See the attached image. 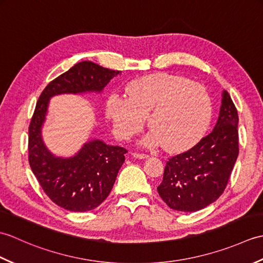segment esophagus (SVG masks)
Wrapping results in <instances>:
<instances>
[{"label":"esophagus","instance_id":"esophagus-1","mask_svg":"<svg viewBox=\"0 0 263 263\" xmlns=\"http://www.w3.org/2000/svg\"><path fill=\"white\" fill-rule=\"evenodd\" d=\"M132 156H133V157H136V158H139V159H144V158L149 157L147 154H141V153H133Z\"/></svg>","mask_w":263,"mask_h":263}]
</instances>
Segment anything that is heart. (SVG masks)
<instances>
[{
	"label": "heart",
	"mask_w": 263,
	"mask_h": 263,
	"mask_svg": "<svg viewBox=\"0 0 263 263\" xmlns=\"http://www.w3.org/2000/svg\"><path fill=\"white\" fill-rule=\"evenodd\" d=\"M106 114L121 139L140 132L148 116L153 130L144 142L163 144L176 153L202 138L211 120L212 105L208 92L198 83L181 76L157 73L128 82L125 95L111 93Z\"/></svg>",
	"instance_id": "b5f03b06"
}]
</instances>
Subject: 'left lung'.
Masks as SVG:
<instances>
[{
    "label": "left lung",
    "mask_w": 263,
    "mask_h": 263,
    "mask_svg": "<svg viewBox=\"0 0 263 263\" xmlns=\"http://www.w3.org/2000/svg\"><path fill=\"white\" fill-rule=\"evenodd\" d=\"M237 124V109L230 93L224 90L212 132L166 163L163 181L157 190L171 209L198 211L222 194L239 152Z\"/></svg>",
    "instance_id": "8db88e82"
}]
</instances>
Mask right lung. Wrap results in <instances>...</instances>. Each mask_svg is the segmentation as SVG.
I'll return each mask as SVG.
<instances>
[{
    "instance_id": "1",
    "label": "right lung",
    "mask_w": 263,
    "mask_h": 263,
    "mask_svg": "<svg viewBox=\"0 0 263 263\" xmlns=\"http://www.w3.org/2000/svg\"><path fill=\"white\" fill-rule=\"evenodd\" d=\"M120 71L83 61L51 81L38 98L29 125L28 160L44 192L55 204L70 211L92 210L108 197L127 150L90 140L73 157L54 156L42 139L48 102L61 93L100 92Z\"/></svg>"
}]
</instances>
